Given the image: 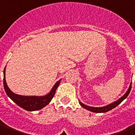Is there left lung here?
<instances>
[{
  "label": "left lung",
  "instance_id": "8db88e82",
  "mask_svg": "<svg viewBox=\"0 0 135 135\" xmlns=\"http://www.w3.org/2000/svg\"><path fill=\"white\" fill-rule=\"evenodd\" d=\"M131 87H132V83H130L129 88H128V89L127 90L126 92V94H125L122 97H121L119 100H117V101L114 102V103H112L109 104V105H107L106 106H104V107H90V106L86 105H85V104L82 103L81 102H79V103H80V105L82 106L83 108L87 109V110H89V111L92 112H96V113H104V112H107L109 111V110H111V109H114V107H117L118 105H119V104L121 103L123 100L126 99V98L128 97V94H130V90H131Z\"/></svg>",
  "mask_w": 135,
  "mask_h": 135
}]
</instances>
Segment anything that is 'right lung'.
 Instances as JSON below:
<instances>
[{"label":"right lung","instance_id":"1","mask_svg":"<svg viewBox=\"0 0 135 135\" xmlns=\"http://www.w3.org/2000/svg\"><path fill=\"white\" fill-rule=\"evenodd\" d=\"M3 75H4L3 86H4V89L7 95L16 105H18L19 107H22L23 109H26L27 111H37V110L42 109L43 107L47 105L53 98L55 91L61 81V80L57 81L55 83V85L53 86L52 89L50 90V92L45 96H25L14 94L9 89L5 80V68L3 71Z\"/></svg>","mask_w":135,"mask_h":135}]
</instances>
